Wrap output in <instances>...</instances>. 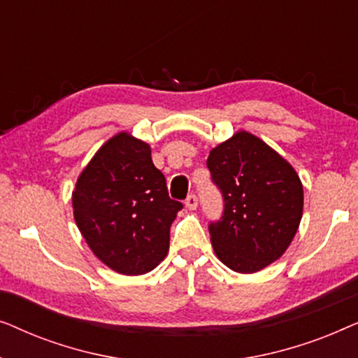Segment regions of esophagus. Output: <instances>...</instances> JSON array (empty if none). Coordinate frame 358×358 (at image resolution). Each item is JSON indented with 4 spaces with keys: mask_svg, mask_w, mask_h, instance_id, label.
Segmentation results:
<instances>
[{
    "mask_svg": "<svg viewBox=\"0 0 358 358\" xmlns=\"http://www.w3.org/2000/svg\"><path fill=\"white\" fill-rule=\"evenodd\" d=\"M197 205H199L197 195H195V194L187 195V199H185V207H187L189 210H195V208H197Z\"/></svg>",
    "mask_w": 358,
    "mask_h": 358,
    "instance_id": "1",
    "label": "esophagus"
}]
</instances>
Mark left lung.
<instances>
[{
	"label": "left lung",
	"mask_w": 358,
	"mask_h": 358,
	"mask_svg": "<svg viewBox=\"0 0 358 358\" xmlns=\"http://www.w3.org/2000/svg\"><path fill=\"white\" fill-rule=\"evenodd\" d=\"M207 168L223 197V213L208 231L220 261L252 273L277 261L303 215V185L277 151L248 131L210 151Z\"/></svg>",
	"instance_id": "1"
}]
</instances>
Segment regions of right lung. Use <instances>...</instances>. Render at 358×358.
<instances>
[{
    "instance_id": "1",
    "label": "right lung",
    "mask_w": 358,
    "mask_h": 358,
    "mask_svg": "<svg viewBox=\"0 0 358 358\" xmlns=\"http://www.w3.org/2000/svg\"><path fill=\"white\" fill-rule=\"evenodd\" d=\"M184 205L173 200L145 141L125 131L90 161L73 192L78 228L91 251L125 275H141L169 251V229Z\"/></svg>"
}]
</instances>
